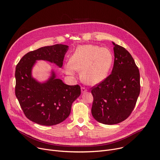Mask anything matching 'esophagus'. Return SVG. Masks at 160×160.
I'll return each instance as SVG.
<instances>
[{
  "mask_svg": "<svg viewBox=\"0 0 160 160\" xmlns=\"http://www.w3.org/2000/svg\"><path fill=\"white\" fill-rule=\"evenodd\" d=\"M87 91H88V90H87V89H85V88H81V91H82V93H84V92H87Z\"/></svg>",
  "mask_w": 160,
  "mask_h": 160,
  "instance_id": "obj_1",
  "label": "esophagus"
}]
</instances>
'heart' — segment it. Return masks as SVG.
<instances>
[{
	"mask_svg": "<svg viewBox=\"0 0 160 160\" xmlns=\"http://www.w3.org/2000/svg\"><path fill=\"white\" fill-rule=\"evenodd\" d=\"M113 61V54L107 48L93 45H80L65 63L64 69L67 75L72 77L77 76V71H82V80L89 85H94L107 77Z\"/></svg>",
	"mask_w": 160,
	"mask_h": 160,
	"instance_id": "1",
	"label": "heart"
}]
</instances>
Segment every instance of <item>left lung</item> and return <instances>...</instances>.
I'll use <instances>...</instances> for the list:
<instances>
[{"mask_svg": "<svg viewBox=\"0 0 160 160\" xmlns=\"http://www.w3.org/2000/svg\"><path fill=\"white\" fill-rule=\"evenodd\" d=\"M114 63L112 73L91 93L94 101L91 113L98 122L118 124L132 113L140 94V72L131 54L112 42Z\"/></svg>", "mask_w": 160, "mask_h": 160, "instance_id": "8db88e82", "label": "left lung"}]
</instances>
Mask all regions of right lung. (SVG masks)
I'll return each mask as SVG.
<instances>
[{
  "mask_svg": "<svg viewBox=\"0 0 160 160\" xmlns=\"http://www.w3.org/2000/svg\"><path fill=\"white\" fill-rule=\"evenodd\" d=\"M68 45L41 47L25 54L17 66L15 94L26 117L42 126H53L65 121L72 103L80 96L78 85H68L57 78L53 69L49 77L40 82L33 77L38 61H45L61 68Z\"/></svg>",
  "mask_w": 160,
  "mask_h": 160,
  "instance_id": "1",
  "label": "right lung"
}]
</instances>
